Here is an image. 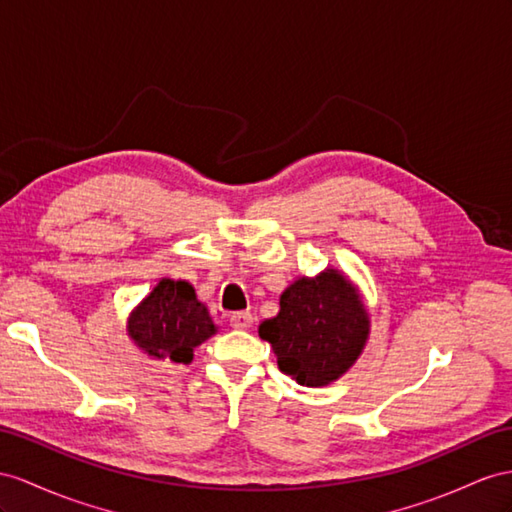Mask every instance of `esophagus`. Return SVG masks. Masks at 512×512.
<instances>
[{
	"label": "esophagus",
	"mask_w": 512,
	"mask_h": 512,
	"mask_svg": "<svg viewBox=\"0 0 512 512\" xmlns=\"http://www.w3.org/2000/svg\"><path fill=\"white\" fill-rule=\"evenodd\" d=\"M229 322H231L233 329H251L253 316L248 311H235Z\"/></svg>",
	"instance_id": "34e87169"
}]
</instances>
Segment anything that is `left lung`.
Returning a JSON list of instances; mask_svg holds the SVG:
<instances>
[{
    "mask_svg": "<svg viewBox=\"0 0 512 512\" xmlns=\"http://www.w3.org/2000/svg\"><path fill=\"white\" fill-rule=\"evenodd\" d=\"M368 331L355 287L335 270L292 283L281 294L277 316L259 324L279 370L307 387L337 381L361 355Z\"/></svg>",
    "mask_w": 512,
    "mask_h": 512,
    "instance_id": "obj_1",
    "label": "left lung"
}]
</instances>
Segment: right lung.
I'll use <instances>...</instances> for the list:
<instances>
[{
	"label": "right lung",
	"mask_w": 512,
	"mask_h": 512,
	"mask_svg": "<svg viewBox=\"0 0 512 512\" xmlns=\"http://www.w3.org/2000/svg\"><path fill=\"white\" fill-rule=\"evenodd\" d=\"M216 326L186 281L162 279L129 318V335L151 357L190 363L192 350L212 337Z\"/></svg>",
	"instance_id": "obj_1"
}]
</instances>
